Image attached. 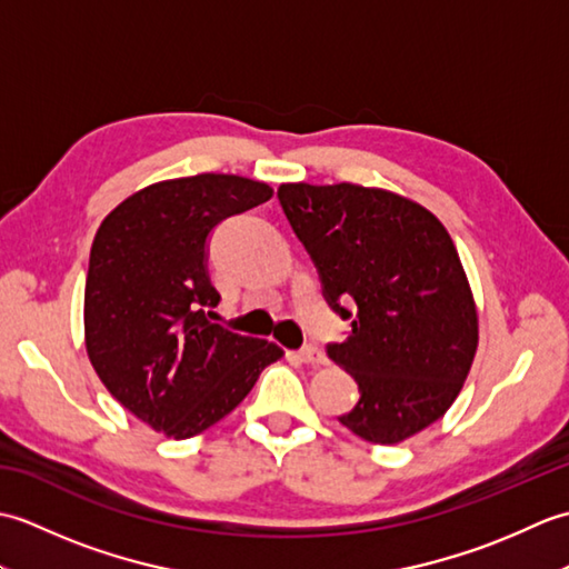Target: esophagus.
I'll return each mask as SVG.
<instances>
[{
  "instance_id": "34e87169",
  "label": "esophagus",
  "mask_w": 569,
  "mask_h": 569,
  "mask_svg": "<svg viewBox=\"0 0 569 569\" xmlns=\"http://www.w3.org/2000/svg\"><path fill=\"white\" fill-rule=\"evenodd\" d=\"M298 355H300V361H306V365H310V367H320V365H325V361H328L322 355V349L316 347V345H306Z\"/></svg>"
}]
</instances>
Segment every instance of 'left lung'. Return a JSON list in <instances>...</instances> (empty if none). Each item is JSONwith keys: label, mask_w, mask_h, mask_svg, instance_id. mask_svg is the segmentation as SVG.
<instances>
[{"label": "left lung", "mask_w": 569, "mask_h": 569, "mask_svg": "<svg viewBox=\"0 0 569 569\" xmlns=\"http://www.w3.org/2000/svg\"><path fill=\"white\" fill-rule=\"evenodd\" d=\"M322 296L352 322L328 357L355 377L345 428L396 445L445 416L477 352V310L447 229L393 192L352 183L278 188Z\"/></svg>", "instance_id": "8db88e82"}]
</instances>
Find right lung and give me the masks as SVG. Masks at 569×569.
<instances>
[{"mask_svg":"<svg viewBox=\"0 0 569 569\" xmlns=\"http://www.w3.org/2000/svg\"><path fill=\"white\" fill-rule=\"evenodd\" d=\"M273 196L259 180L200 173L166 180L104 217L84 281V345L129 413L168 438L208 430L283 352L212 322L214 227Z\"/></svg>","mask_w":569,"mask_h":569,"instance_id":"add662e5","label":"right lung"}]
</instances>
